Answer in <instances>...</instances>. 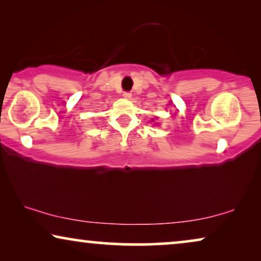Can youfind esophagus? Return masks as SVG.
Segmentation results:
<instances>
[{"mask_svg":"<svg viewBox=\"0 0 261 261\" xmlns=\"http://www.w3.org/2000/svg\"><path fill=\"white\" fill-rule=\"evenodd\" d=\"M122 96H123L124 98H130L132 97V94H130V92H128V91H124L123 94H122Z\"/></svg>","mask_w":261,"mask_h":261,"instance_id":"1","label":"esophagus"}]
</instances>
